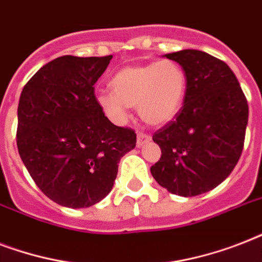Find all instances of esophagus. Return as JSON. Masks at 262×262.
<instances>
[{"label":"esophagus","instance_id":"1","mask_svg":"<svg viewBox=\"0 0 262 262\" xmlns=\"http://www.w3.org/2000/svg\"><path fill=\"white\" fill-rule=\"evenodd\" d=\"M149 140H151V137L148 135H145V133H139L137 135V147H143Z\"/></svg>","mask_w":262,"mask_h":262}]
</instances>
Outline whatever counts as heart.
I'll list each match as a JSON object with an SVG mask.
<instances>
[{
	"label": "heart",
	"instance_id": "heart-1",
	"mask_svg": "<svg viewBox=\"0 0 262 262\" xmlns=\"http://www.w3.org/2000/svg\"><path fill=\"white\" fill-rule=\"evenodd\" d=\"M113 92L96 95V104L115 123L129 117V107H137L140 118L152 126L171 122L183 106L187 77L174 61L122 68L111 79Z\"/></svg>",
	"mask_w": 262,
	"mask_h": 262
}]
</instances>
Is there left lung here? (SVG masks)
<instances>
[{"instance_id":"left-lung-1","label":"left lung","mask_w":262,"mask_h":262,"mask_svg":"<svg viewBox=\"0 0 262 262\" xmlns=\"http://www.w3.org/2000/svg\"><path fill=\"white\" fill-rule=\"evenodd\" d=\"M186 73V98L174 121L152 136L162 149L151 174L182 197L212 190L231 174L244 149L249 106L227 63L200 50L164 55Z\"/></svg>"}]
</instances>
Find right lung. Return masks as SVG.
<instances>
[{
	"mask_svg": "<svg viewBox=\"0 0 262 262\" xmlns=\"http://www.w3.org/2000/svg\"><path fill=\"white\" fill-rule=\"evenodd\" d=\"M113 55H62L24 85L17 107V148L38 187L54 203L88 208L114 186L136 133L115 126L96 104L94 85Z\"/></svg>",
	"mask_w": 262,
	"mask_h": 262,
	"instance_id": "right-lung-1",
	"label": "right lung"
}]
</instances>
